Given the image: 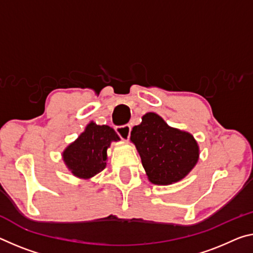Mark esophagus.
<instances>
[{
  "label": "esophagus",
  "mask_w": 253,
  "mask_h": 253,
  "mask_svg": "<svg viewBox=\"0 0 253 253\" xmlns=\"http://www.w3.org/2000/svg\"><path fill=\"white\" fill-rule=\"evenodd\" d=\"M116 130H117V134L122 137L123 141H128V138L130 136L131 127L129 125H124L116 128Z\"/></svg>",
  "instance_id": "34e87169"
}]
</instances>
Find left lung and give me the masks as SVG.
<instances>
[{
    "mask_svg": "<svg viewBox=\"0 0 253 253\" xmlns=\"http://www.w3.org/2000/svg\"><path fill=\"white\" fill-rule=\"evenodd\" d=\"M130 141L141 156L150 182L166 186L182 180L199 160V145L188 131L171 127L155 112H147L133 127Z\"/></svg>",
    "mask_w": 253,
    "mask_h": 253,
    "instance_id": "8db88e82",
    "label": "left lung"
}]
</instances>
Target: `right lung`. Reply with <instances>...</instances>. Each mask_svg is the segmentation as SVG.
<instances>
[{
	"mask_svg": "<svg viewBox=\"0 0 253 253\" xmlns=\"http://www.w3.org/2000/svg\"><path fill=\"white\" fill-rule=\"evenodd\" d=\"M118 141L120 137L114 128L90 122L63 151L64 164L74 177L89 180L107 167V150Z\"/></svg>",
	"mask_w": 253,
	"mask_h": 253,
	"instance_id": "obj_1",
	"label": "right lung"
}]
</instances>
